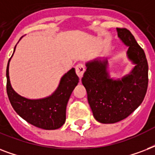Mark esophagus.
Masks as SVG:
<instances>
[{"label":"esophagus","mask_w":155,"mask_h":155,"mask_svg":"<svg viewBox=\"0 0 155 155\" xmlns=\"http://www.w3.org/2000/svg\"><path fill=\"white\" fill-rule=\"evenodd\" d=\"M84 71H85V68L83 64H80H80L76 65V67H75V72H76V74H77V75L79 76L80 79H81V78L83 77Z\"/></svg>","instance_id":"obj_1"}]
</instances>
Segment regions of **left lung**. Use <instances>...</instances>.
I'll use <instances>...</instances> for the list:
<instances>
[{
  "mask_svg": "<svg viewBox=\"0 0 155 155\" xmlns=\"http://www.w3.org/2000/svg\"><path fill=\"white\" fill-rule=\"evenodd\" d=\"M117 36L128 47L126 56L134 65L120 79L112 78L108 59L97 57L85 63L82 84L95 119L113 124L126 118L142 104L148 86V63L144 51L126 29L117 28Z\"/></svg>",
  "mask_w": 155,
  "mask_h": 155,
  "instance_id": "obj_1",
  "label": "left lung"
}]
</instances>
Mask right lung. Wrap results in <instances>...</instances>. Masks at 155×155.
I'll return each mask as SVG.
<instances>
[{
  "label": "right lung",
  "mask_w": 155,
  "mask_h": 155,
  "mask_svg": "<svg viewBox=\"0 0 155 155\" xmlns=\"http://www.w3.org/2000/svg\"><path fill=\"white\" fill-rule=\"evenodd\" d=\"M16 47L17 45L14 47L13 55ZM13 55L8 60L6 69V88L8 100L13 109L28 123L40 129L53 130L62 127L66 120L68 102L79 83L75 68H71L61 77L57 88L50 96L39 99H30L18 94L11 85L8 68Z\"/></svg>",
  "instance_id": "right-lung-1"
}]
</instances>
